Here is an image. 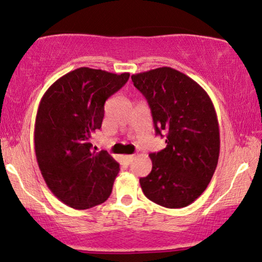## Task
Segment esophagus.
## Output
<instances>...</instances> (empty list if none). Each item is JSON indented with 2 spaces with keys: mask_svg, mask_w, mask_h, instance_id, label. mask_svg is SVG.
Here are the masks:
<instances>
[{
  "mask_svg": "<svg viewBox=\"0 0 262 262\" xmlns=\"http://www.w3.org/2000/svg\"><path fill=\"white\" fill-rule=\"evenodd\" d=\"M134 158H135V156H132V155L124 156V160H125V162H126L127 164H131L132 160H134Z\"/></svg>",
  "mask_w": 262,
  "mask_h": 262,
  "instance_id": "34e87169",
  "label": "esophagus"
}]
</instances>
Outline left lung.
I'll return each mask as SVG.
<instances>
[{"instance_id": "8db88e82", "label": "left lung", "mask_w": 262, "mask_h": 262, "mask_svg": "<svg viewBox=\"0 0 262 262\" xmlns=\"http://www.w3.org/2000/svg\"><path fill=\"white\" fill-rule=\"evenodd\" d=\"M151 108L156 135L166 147L150 154L152 170L139 179L146 198L182 208L203 194L218 165L219 124L207 92L168 67L131 76Z\"/></svg>"}]
</instances>
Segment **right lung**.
Masks as SVG:
<instances>
[{
	"label": "right lung",
	"instance_id": "add662e5",
	"mask_svg": "<svg viewBox=\"0 0 262 262\" xmlns=\"http://www.w3.org/2000/svg\"><path fill=\"white\" fill-rule=\"evenodd\" d=\"M130 74L79 68L46 91L35 123L36 159L50 191L68 206L86 210L105 201L119 172L106 151L92 150L102 126L105 100Z\"/></svg>",
	"mask_w": 262,
	"mask_h": 262
}]
</instances>
